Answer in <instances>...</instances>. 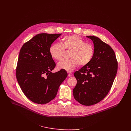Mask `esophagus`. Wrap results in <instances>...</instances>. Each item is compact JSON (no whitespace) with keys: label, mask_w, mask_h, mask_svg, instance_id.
<instances>
[{"label":"esophagus","mask_w":131,"mask_h":131,"mask_svg":"<svg viewBox=\"0 0 131 131\" xmlns=\"http://www.w3.org/2000/svg\"><path fill=\"white\" fill-rule=\"evenodd\" d=\"M68 77H71L72 75V74L71 73H70V72H68Z\"/></svg>","instance_id":"1"}]
</instances>
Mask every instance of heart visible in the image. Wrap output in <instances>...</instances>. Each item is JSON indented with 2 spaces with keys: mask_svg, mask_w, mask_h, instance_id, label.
Returning a JSON list of instances; mask_svg holds the SVG:
<instances>
[{
  "mask_svg": "<svg viewBox=\"0 0 131 131\" xmlns=\"http://www.w3.org/2000/svg\"><path fill=\"white\" fill-rule=\"evenodd\" d=\"M65 50L71 51L70 59L62 60L57 64V68L68 72L74 70L79 64L81 66L88 64L92 60L94 53L93 46L76 35H69L62 39V45L53 44L49 48L51 56L57 60H61L65 54Z\"/></svg>",
  "mask_w": 131,
  "mask_h": 131,
  "instance_id": "obj_1",
  "label": "heart"
}]
</instances>
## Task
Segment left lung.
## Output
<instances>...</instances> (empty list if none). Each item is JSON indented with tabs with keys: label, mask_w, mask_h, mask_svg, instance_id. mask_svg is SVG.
<instances>
[{
	"label": "left lung",
	"mask_w": 131,
	"mask_h": 131,
	"mask_svg": "<svg viewBox=\"0 0 131 131\" xmlns=\"http://www.w3.org/2000/svg\"><path fill=\"white\" fill-rule=\"evenodd\" d=\"M92 40L94 53L91 61L74 73L77 83L74 88L75 99L89 106L101 101L109 92L117 71V62L112 48L99 38L87 36Z\"/></svg>",
	"instance_id": "8db88e82"
}]
</instances>
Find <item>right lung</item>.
<instances>
[{"label": "right lung", "instance_id": "add662e5", "mask_svg": "<svg viewBox=\"0 0 131 131\" xmlns=\"http://www.w3.org/2000/svg\"><path fill=\"white\" fill-rule=\"evenodd\" d=\"M61 35L39 34L25 43L20 50L17 79L24 94L34 103L44 104L53 100L68 76L63 70L51 72L56 64L49 48Z\"/></svg>", "mask_w": 131, "mask_h": 131}]
</instances>
